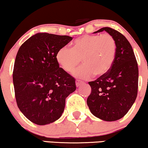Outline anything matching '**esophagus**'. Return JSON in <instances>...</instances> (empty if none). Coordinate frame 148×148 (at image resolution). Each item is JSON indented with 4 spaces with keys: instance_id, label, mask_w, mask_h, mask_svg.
<instances>
[{
    "instance_id": "esophagus-1",
    "label": "esophagus",
    "mask_w": 148,
    "mask_h": 148,
    "mask_svg": "<svg viewBox=\"0 0 148 148\" xmlns=\"http://www.w3.org/2000/svg\"><path fill=\"white\" fill-rule=\"evenodd\" d=\"M75 84H76L77 87H79L82 84V82H81V81H79V80H76Z\"/></svg>"
}]
</instances>
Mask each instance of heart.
<instances>
[{
  "mask_svg": "<svg viewBox=\"0 0 148 148\" xmlns=\"http://www.w3.org/2000/svg\"><path fill=\"white\" fill-rule=\"evenodd\" d=\"M116 52L115 40L110 34L85 35L72 43L71 48L62 46L57 50L56 60L67 72H72L80 65H85L73 73L77 77L88 79L94 75L100 77L112 67Z\"/></svg>",
  "mask_w": 148,
  "mask_h": 148,
  "instance_id": "1",
  "label": "heart"
}]
</instances>
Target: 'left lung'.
Masks as SVG:
<instances>
[{"label":"left lung","mask_w":148,"mask_h":148,"mask_svg":"<svg viewBox=\"0 0 148 148\" xmlns=\"http://www.w3.org/2000/svg\"><path fill=\"white\" fill-rule=\"evenodd\" d=\"M106 32L116 44L114 61L104 75L90 82L92 92L87 99L90 112L105 121L123 118L135 102L138 89L139 71L132 46L116 30L103 27L94 34Z\"/></svg>","instance_id":"8db88e82"}]
</instances>
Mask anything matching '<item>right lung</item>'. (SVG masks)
Returning a JSON list of instances; mask_svg holds the SVG:
<instances>
[{"label":"right lung","mask_w":148,"mask_h":148,"mask_svg":"<svg viewBox=\"0 0 148 148\" xmlns=\"http://www.w3.org/2000/svg\"><path fill=\"white\" fill-rule=\"evenodd\" d=\"M72 40L68 36L38 33L18 50L13 73L16 102L24 116L36 125L58 120L66 98L76 90L75 79L56 60L57 50Z\"/></svg>","instance_id":"add662e5"}]
</instances>
